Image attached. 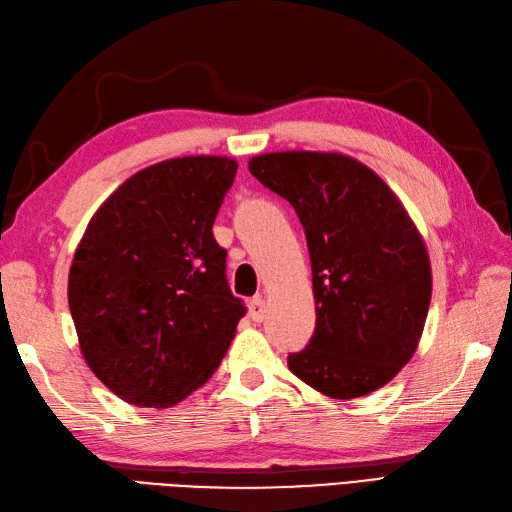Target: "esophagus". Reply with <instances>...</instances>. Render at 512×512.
Instances as JSON below:
<instances>
[{
    "label": "esophagus",
    "instance_id": "esophagus-1",
    "mask_svg": "<svg viewBox=\"0 0 512 512\" xmlns=\"http://www.w3.org/2000/svg\"><path fill=\"white\" fill-rule=\"evenodd\" d=\"M250 316H252V321H256V323H260L262 319H265V316H267L265 299H262V297H254V299L250 301Z\"/></svg>",
    "mask_w": 512,
    "mask_h": 512
}]
</instances>
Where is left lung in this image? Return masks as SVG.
I'll use <instances>...</instances> for the list:
<instances>
[{"label": "left lung", "instance_id": "8db88e82", "mask_svg": "<svg viewBox=\"0 0 512 512\" xmlns=\"http://www.w3.org/2000/svg\"><path fill=\"white\" fill-rule=\"evenodd\" d=\"M250 172L293 204L308 241L316 327L288 370L331 398L379 390L416 353L431 303V262L405 206L336 153L260 155Z\"/></svg>", "mask_w": 512, "mask_h": 512}]
</instances>
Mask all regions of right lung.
<instances>
[{
    "instance_id": "add662e5",
    "label": "right lung",
    "mask_w": 512,
    "mask_h": 512,
    "mask_svg": "<svg viewBox=\"0 0 512 512\" xmlns=\"http://www.w3.org/2000/svg\"><path fill=\"white\" fill-rule=\"evenodd\" d=\"M237 168L226 157L150 165L103 202L77 247L68 306L81 353L131 405L170 407L200 388L247 312L213 237Z\"/></svg>"
}]
</instances>
